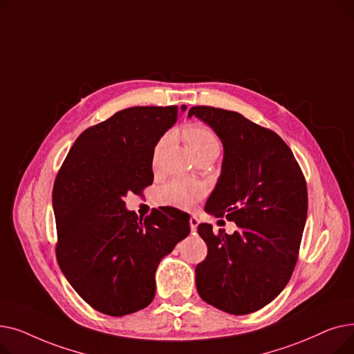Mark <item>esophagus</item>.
Instances as JSON below:
<instances>
[{
  "mask_svg": "<svg viewBox=\"0 0 354 354\" xmlns=\"http://www.w3.org/2000/svg\"><path fill=\"white\" fill-rule=\"evenodd\" d=\"M198 224H199V219H198L195 215H192V216L189 218V225H191V230H192V231H196Z\"/></svg>",
  "mask_w": 354,
  "mask_h": 354,
  "instance_id": "obj_1",
  "label": "esophagus"
}]
</instances>
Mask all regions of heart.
Instances as JSON below:
<instances>
[{
    "label": "heart",
    "mask_w": 354,
    "mask_h": 354,
    "mask_svg": "<svg viewBox=\"0 0 354 354\" xmlns=\"http://www.w3.org/2000/svg\"><path fill=\"white\" fill-rule=\"evenodd\" d=\"M182 138L195 158H199L203 155L218 156L219 153L221 142L218 136L207 126L189 124L182 130ZM163 146H165V139H160L153 149V155H152L153 167H156L159 163ZM205 192H207V187L201 182H194L183 178H175L160 188L159 201L165 203V205L187 211V209H192L203 198Z\"/></svg>",
    "instance_id": "obj_1"
}]
</instances>
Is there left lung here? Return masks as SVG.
<instances>
[{"label": "left lung", "instance_id": "1", "mask_svg": "<svg viewBox=\"0 0 354 354\" xmlns=\"http://www.w3.org/2000/svg\"><path fill=\"white\" fill-rule=\"evenodd\" d=\"M224 145V162L205 211L236 224H199L208 255L195 268L201 299L243 315L270 304L290 281L307 219V183L287 143L236 111L194 106Z\"/></svg>", "mask_w": 354, "mask_h": 354}]
</instances>
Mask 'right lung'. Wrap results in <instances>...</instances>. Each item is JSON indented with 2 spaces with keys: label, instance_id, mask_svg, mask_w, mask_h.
Here are the masks:
<instances>
[{
  "label": "right lung",
  "instance_id": "right-lung-1",
  "mask_svg": "<svg viewBox=\"0 0 354 354\" xmlns=\"http://www.w3.org/2000/svg\"><path fill=\"white\" fill-rule=\"evenodd\" d=\"M178 118V106L120 110L84 130L55 176V257L71 287L103 314L151 304L160 259L191 231L189 215L176 208L142 219L123 201L152 185L153 149Z\"/></svg>",
  "mask_w": 354,
  "mask_h": 354
}]
</instances>
